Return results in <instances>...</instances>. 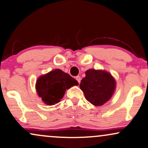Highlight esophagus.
<instances>
[{
  "instance_id": "obj_1",
  "label": "esophagus",
  "mask_w": 148,
  "mask_h": 148,
  "mask_svg": "<svg viewBox=\"0 0 148 148\" xmlns=\"http://www.w3.org/2000/svg\"><path fill=\"white\" fill-rule=\"evenodd\" d=\"M76 79H77V81L78 82V83H80V82H81V77H79V76H77L76 77Z\"/></svg>"
}]
</instances>
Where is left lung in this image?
Masks as SVG:
<instances>
[{"label":"left lung","mask_w":148,"mask_h":148,"mask_svg":"<svg viewBox=\"0 0 148 148\" xmlns=\"http://www.w3.org/2000/svg\"><path fill=\"white\" fill-rule=\"evenodd\" d=\"M79 87L85 98L92 105L99 106L112 97L116 82L112 75L106 71L89 69L85 73Z\"/></svg>","instance_id":"1"}]
</instances>
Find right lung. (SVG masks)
<instances>
[{
    "instance_id": "obj_1",
    "label": "right lung",
    "mask_w": 148,
    "mask_h": 148,
    "mask_svg": "<svg viewBox=\"0 0 148 148\" xmlns=\"http://www.w3.org/2000/svg\"><path fill=\"white\" fill-rule=\"evenodd\" d=\"M77 85V80L68 73L60 69H55L38 77L36 88L44 103L51 106L60 101L66 89Z\"/></svg>"
}]
</instances>
